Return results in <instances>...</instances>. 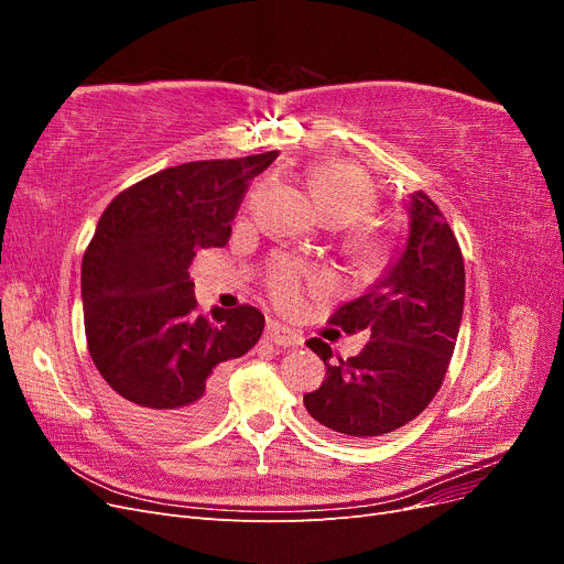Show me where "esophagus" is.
Instances as JSON below:
<instances>
[{"mask_svg":"<svg viewBox=\"0 0 564 564\" xmlns=\"http://www.w3.org/2000/svg\"><path fill=\"white\" fill-rule=\"evenodd\" d=\"M268 338L272 340L275 346H282V348H299L303 346V336L294 329L284 327V324L280 322H268Z\"/></svg>","mask_w":564,"mask_h":564,"instance_id":"esophagus-1","label":"esophagus"}]
</instances>
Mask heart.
I'll list each match as a JSON object with an SVG mask.
<instances>
[{
	"instance_id": "heart-1",
	"label": "heart",
	"mask_w": 564,
	"mask_h": 564,
	"mask_svg": "<svg viewBox=\"0 0 564 564\" xmlns=\"http://www.w3.org/2000/svg\"><path fill=\"white\" fill-rule=\"evenodd\" d=\"M305 183H308L317 207L332 226L357 224V220H362L377 207V193H373L371 181L360 169L348 162L327 160L313 164L305 172ZM348 247L369 263L381 261L386 253L383 237L367 226H357L350 230ZM313 280V272L299 261L280 259L268 275V292L280 308L294 311L301 303L303 286Z\"/></svg>"
}]
</instances>
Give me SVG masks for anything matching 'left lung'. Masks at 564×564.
Returning <instances> with one entry per match:
<instances>
[{
    "label": "left lung",
    "mask_w": 564,
    "mask_h": 564,
    "mask_svg": "<svg viewBox=\"0 0 564 564\" xmlns=\"http://www.w3.org/2000/svg\"><path fill=\"white\" fill-rule=\"evenodd\" d=\"M404 207L409 230L398 259L329 319L346 334H367L365 348L334 362L329 344L308 340L327 377L303 395V404L338 437H377L416 419L440 390L456 346L466 296L464 256L429 195L416 191Z\"/></svg>",
    "instance_id": "obj_1"
}]
</instances>
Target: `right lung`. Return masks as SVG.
Segmentation results:
<instances>
[{"instance_id": "add662e5", "label": "right lung", "mask_w": 564, "mask_h": 564, "mask_svg": "<svg viewBox=\"0 0 564 564\" xmlns=\"http://www.w3.org/2000/svg\"><path fill=\"white\" fill-rule=\"evenodd\" d=\"M280 152L185 162L119 193L82 259L87 346L133 425L162 437L202 433L224 409V362L249 352L265 317L251 305L197 313L191 268L224 247L249 181Z\"/></svg>"}]
</instances>
